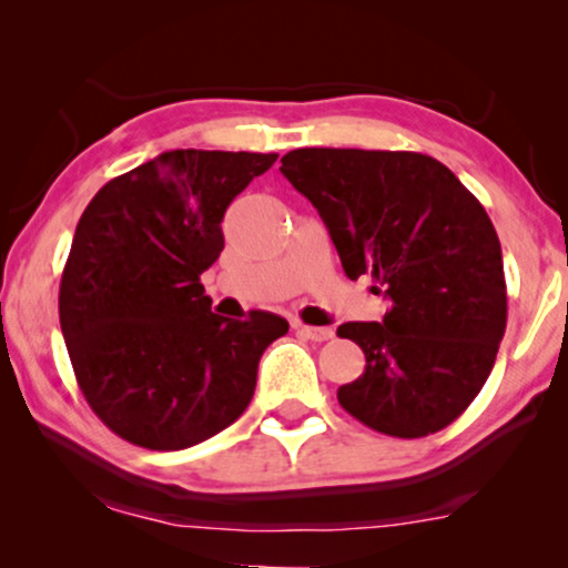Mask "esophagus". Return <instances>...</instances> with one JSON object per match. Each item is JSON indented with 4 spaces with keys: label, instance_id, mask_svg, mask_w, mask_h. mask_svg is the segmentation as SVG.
Here are the masks:
<instances>
[{
    "label": "esophagus",
    "instance_id": "34e87169",
    "mask_svg": "<svg viewBox=\"0 0 568 568\" xmlns=\"http://www.w3.org/2000/svg\"><path fill=\"white\" fill-rule=\"evenodd\" d=\"M297 333L310 341H328L333 336L331 328H321V325H297Z\"/></svg>",
    "mask_w": 568,
    "mask_h": 568
}]
</instances>
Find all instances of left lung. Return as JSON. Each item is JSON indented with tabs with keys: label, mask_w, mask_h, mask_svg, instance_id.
<instances>
[{
	"label": "left lung",
	"mask_w": 568,
	"mask_h": 568,
	"mask_svg": "<svg viewBox=\"0 0 568 568\" xmlns=\"http://www.w3.org/2000/svg\"><path fill=\"white\" fill-rule=\"evenodd\" d=\"M282 175L317 209L348 278L372 276L383 323H344L367 356L338 403L400 439L453 424L491 375L507 328L501 245L480 201L429 154L307 146Z\"/></svg>",
	"instance_id": "obj_1"
}]
</instances>
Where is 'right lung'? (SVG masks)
Segmentation results:
<instances>
[{"label":"right lung","mask_w":568,"mask_h":568,"mask_svg":"<svg viewBox=\"0 0 568 568\" xmlns=\"http://www.w3.org/2000/svg\"><path fill=\"white\" fill-rule=\"evenodd\" d=\"M278 154L173 150L108 181L77 222L59 321L84 400L146 449L199 445L247 408L261 354L290 323L212 313L201 274L232 199Z\"/></svg>","instance_id":"add662e5"}]
</instances>
